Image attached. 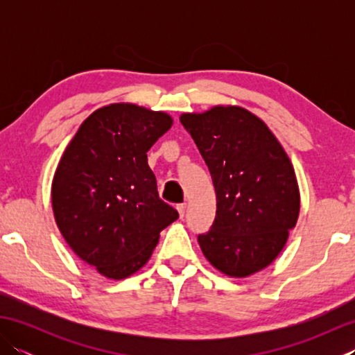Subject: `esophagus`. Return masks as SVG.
Masks as SVG:
<instances>
[{
  "label": "esophagus",
  "mask_w": 355,
  "mask_h": 355,
  "mask_svg": "<svg viewBox=\"0 0 355 355\" xmlns=\"http://www.w3.org/2000/svg\"><path fill=\"white\" fill-rule=\"evenodd\" d=\"M177 210H178V214H180V218H183L184 214H186V205H184V202H182V205H177Z\"/></svg>",
  "instance_id": "obj_1"
}]
</instances>
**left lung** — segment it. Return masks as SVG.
<instances>
[{
    "label": "left lung",
    "mask_w": 355,
    "mask_h": 355,
    "mask_svg": "<svg viewBox=\"0 0 355 355\" xmlns=\"http://www.w3.org/2000/svg\"><path fill=\"white\" fill-rule=\"evenodd\" d=\"M209 168L216 193L210 230L198 235L207 261L244 277L281 253L296 225L299 187L290 158L261 119L239 107L180 117Z\"/></svg>",
    "instance_id": "8db88e82"
}]
</instances>
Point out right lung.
I'll list each match as a JSON object with an SVG mask.
<instances>
[{"mask_svg": "<svg viewBox=\"0 0 355 355\" xmlns=\"http://www.w3.org/2000/svg\"><path fill=\"white\" fill-rule=\"evenodd\" d=\"M172 126L164 112L131 103L94 111L80 125L51 184L55 220L82 261L125 279L153 254L178 212L158 197L148 150Z\"/></svg>", "mask_w": 355, "mask_h": 355, "instance_id": "1", "label": "right lung"}]
</instances>
